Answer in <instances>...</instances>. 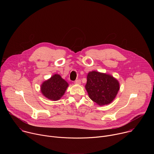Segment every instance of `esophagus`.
Returning a JSON list of instances; mask_svg holds the SVG:
<instances>
[{
    "instance_id": "obj_1",
    "label": "esophagus",
    "mask_w": 154,
    "mask_h": 154,
    "mask_svg": "<svg viewBox=\"0 0 154 154\" xmlns=\"http://www.w3.org/2000/svg\"><path fill=\"white\" fill-rule=\"evenodd\" d=\"M80 83H81V81L80 79H77L74 82V83L75 84H80Z\"/></svg>"
}]
</instances>
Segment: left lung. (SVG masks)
Returning <instances> with one entry per match:
<instances>
[{
	"instance_id": "1",
	"label": "left lung",
	"mask_w": 154,
	"mask_h": 154,
	"mask_svg": "<svg viewBox=\"0 0 154 154\" xmlns=\"http://www.w3.org/2000/svg\"><path fill=\"white\" fill-rule=\"evenodd\" d=\"M85 88L93 101L103 105L111 103L115 98L119 90V84L111 75L92 71L87 75Z\"/></svg>"
}]
</instances>
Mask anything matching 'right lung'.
<instances>
[{
  "mask_svg": "<svg viewBox=\"0 0 154 154\" xmlns=\"http://www.w3.org/2000/svg\"><path fill=\"white\" fill-rule=\"evenodd\" d=\"M68 83L60 75L55 74L50 79L45 81L41 85V92L48 99L58 100L64 94Z\"/></svg>",
  "mask_w": 154,
  "mask_h": 154,
  "instance_id": "1",
  "label": "right lung"
}]
</instances>
